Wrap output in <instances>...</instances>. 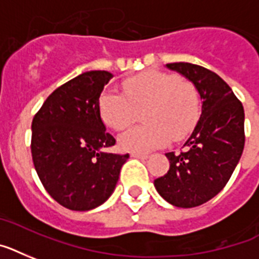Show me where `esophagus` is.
Listing matches in <instances>:
<instances>
[{
  "label": "esophagus",
  "mask_w": 259,
  "mask_h": 259,
  "mask_svg": "<svg viewBox=\"0 0 259 259\" xmlns=\"http://www.w3.org/2000/svg\"><path fill=\"white\" fill-rule=\"evenodd\" d=\"M132 157L140 159H146L149 158V154H145V153H132Z\"/></svg>",
  "instance_id": "obj_1"
}]
</instances>
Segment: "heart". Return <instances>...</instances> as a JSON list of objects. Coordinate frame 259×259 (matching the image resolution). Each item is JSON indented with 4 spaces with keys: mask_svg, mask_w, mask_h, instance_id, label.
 <instances>
[{
    "mask_svg": "<svg viewBox=\"0 0 259 259\" xmlns=\"http://www.w3.org/2000/svg\"><path fill=\"white\" fill-rule=\"evenodd\" d=\"M122 94L104 90L98 97V113L105 125L122 132L142 111L144 125L119 137L127 151H149L184 140L201 117L199 94L190 81L158 70H148L122 82Z\"/></svg>",
    "mask_w": 259,
    "mask_h": 259,
    "instance_id": "b5f03b06",
    "label": "heart"
}]
</instances>
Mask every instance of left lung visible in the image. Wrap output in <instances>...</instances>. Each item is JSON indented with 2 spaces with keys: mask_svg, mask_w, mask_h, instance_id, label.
Here are the masks:
<instances>
[{
  "mask_svg": "<svg viewBox=\"0 0 259 259\" xmlns=\"http://www.w3.org/2000/svg\"><path fill=\"white\" fill-rule=\"evenodd\" d=\"M190 79L202 100V113L180 154L166 153L170 167L154 180L162 198L178 207H195L220 193L232 177L245 146V111L220 75L189 62L167 64Z\"/></svg>",
  "mask_w": 259,
  "mask_h": 259,
  "instance_id": "left-lung-1",
  "label": "left lung"
}]
</instances>
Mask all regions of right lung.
Masks as SVG:
<instances>
[{
    "instance_id": "right-lung-1",
    "label": "right lung",
    "mask_w": 259,
    "mask_h": 259,
    "mask_svg": "<svg viewBox=\"0 0 259 259\" xmlns=\"http://www.w3.org/2000/svg\"><path fill=\"white\" fill-rule=\"evenodd\" d=\"M113 75L82 73L50 94L31 122V157L50 197L85 211L111 195L129 154L105 153L115 144L98 113V97Z\"/></svg>"
}]
</instances>
